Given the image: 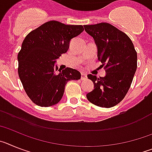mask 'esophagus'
<instances>
[{"mask_svg": "<svg viewBox=\"0 0 152 152\" xmlns=\"http://www.w3.org/2000/svg\"><path fill=\"white\" fill-rule=\"evenodd\" d=\"M81 80H86L87 79V75L84 73H81Z\"/></svg>", "mask_w": 152, "mask_h": 152, "instance_id": "esophagus-1", "label": "esophagus"}]
</instances>
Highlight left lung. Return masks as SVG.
Segmentation results:
<instances>
[{"mask_svg": "<svg viewBox=\"0 0 152 152\" xmlns=\"http://www.w3.org/2000/svg\"><path fill=\"white\" fill-rule=\"evenodd\" d=\"M97 47V58L106 71L99 78L88 75L94 89L87 94L91 103L110 108L123 100L131 86L137 68V52L125 33L107 23L84 25Z\"/></svg>", "mask_w": 152, "mask_h": 152, "instance_id": "obj_1", "label": "left lung"}]
</instances>
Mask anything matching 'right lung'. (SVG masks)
Listing matches in <instances>:
<instances>
[{
  "instance_id": "add662e5",
  "label": "right lung",
  "mask_w": 152,
  "mask_h": 152,
  "mask_svg": "<svg viewBox=\"0 0 152 152\" xmlns=\"http://www.w3.org/2000/svg\"><path fill=\"white\" fill-rule=\"evenodd\" d=\"M83 31L82 25L51 20L31 31L24 39L17 56L18 75L35 104L42 107L55 105L62 98L68 80L80 78L77 70L66 68L61 71L56 62L67 52L71 39Z\"/></svg>"
}]
</instances>
